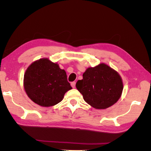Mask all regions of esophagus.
<instances>
[{"label":"esophagus","mask_w":151,"mask_h":151,"mask_svg":"<svg viewBox=\"0 0 151 151\" xmlns=\"http://www.w3.org/2000/svg\"><path fill=\"white\" fill-rule=\"evenodd\" d=\"M71 86L73 88H74L75 86H76V82H72V83H71Z\"/></svg>","instance_id":"obj_1"}]
</instances>
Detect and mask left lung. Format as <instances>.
Here are the masks:
<instances>
[{"mask_svg": "<svg viewBox=\"0 0 151 151\" xmlns=\"http://www.w3.org/2000/svg\"><path fill=\"white\" fill-rule=\"evenodd\" d=\"M83 76V79L77 82L76 88L92 107L106 109L120 99L123 82L118 73L110 67L100 63L87 68Z\"/></svg>", "mask_w": 151, "mask_h": 151, "instance_id": "obj_1", "label": "left lung"}]
</instances>
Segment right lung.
I'll return each instance as SVG.
<instances>
[{
	"mask_svg": "<svg viewBox=\"0 0 151 151\" xmlns=\"http://www.w3.org/2000/svg\"><path fill=\"white\" fill-rule=\"evenodd\" d=\"M24 88L32 101L44 107L60 103L67 91L72 89L65 71L48 58L36 60L27 68Z\"/></svg>",
	"mask_w": 151,
	"mask_h": 151,
	"instance_id": "1",
	"label": "right lung"
}]
</instances>
